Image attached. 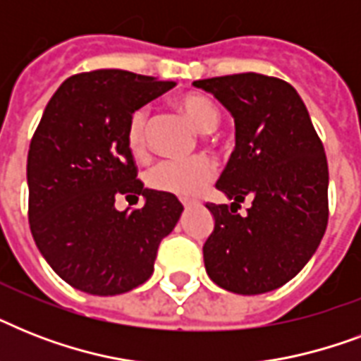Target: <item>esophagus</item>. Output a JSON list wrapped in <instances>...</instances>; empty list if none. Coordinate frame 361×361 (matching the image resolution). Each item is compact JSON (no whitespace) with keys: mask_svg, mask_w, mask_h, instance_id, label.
<instances>
[{"mask_svg":"<svg viewBox=\"0 0 361 361\" xmlns=\"http://www.w3.org/2000/svg\"><path fill=\"white\" fill-rule=\"evenodd\" d=\"M181 204H183L185 208H191V206H195V204H198V202H197V200H189V198H183V200H181Z\"/></svg>","mask_w":361,"mask_h":361,"instance_id":"esophagus-1","label":"esophagus"}]
</instances>
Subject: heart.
I'll use <instances>...</instances> for the list:
<instances>
[{
	"label": "heart",
	"mask_w": 361,
	"mask_h": 361,
	"mask_svg": "<svg viewBox=\"0 0 361 361\" xmlns=\"http://www.w3.org/2000/svg\"><path fill=\"white\" fill-rule=\"evenodd\" d=\"M176 106L189 118L195 129L200 133H212L221 121L219 109L208 95L198 92L183 93L176 99ZM147 130H149V109L140 106L129 116L125 142L135 157H142L147 149ZM215 178V163L206 155H198L187 161H161L147 170V185L161 192L176 197H197Z\"/></svg>",
	"instance_id": "obj_1"
}]
</instances>
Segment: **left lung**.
<instances>
[{
  "mask_svg": "<svg viewBox=\"0 0 361 361\" xmlns=\"http://www.w3.org/2000/svg\"><path fill=\"white\" fill-rule=\"evenodd\" d=\"M234 118L236 147L215 187L234 200L206 204L215 219L204 264L236 294L275 290L300 274L328 225V161L302 97L258 73L192 82ZM252 200L245 218L239 202Z\"/></svg>",
  "mask_w": 361,
  "mask_h": 361,
  "instance_id": "left-lung-1",
  "label": "left lung"
}]
</instances>
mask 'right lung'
<instances>
[{
  "instance_id": "add662e5",
  "label": "right lung",
  "mask_w": 361,
  "mask_h": 361,
  "mask_svg": "<svg viewBox=\"0 0 361 361\" xmlns=\"http://www.w3.org/2000/svg\"><path fill=\"white\" fill-rule=\"evenodd\" d=\"M176 86L129 71L67 78L48 101L27 153L30 228L56 274L78 290L116 296L146 283L183 206L144 189L125 142L129 116ZM145 197L118 212L120 196Z\"/></svg>"
}]
</instances>
